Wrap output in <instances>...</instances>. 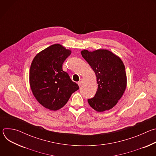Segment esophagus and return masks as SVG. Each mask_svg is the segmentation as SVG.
Listing matches in <instances>:
<instances>
[{
    "label": "esophagus",
    "instance_id": "esophagus-1",
    "mask_svg": "<svg viewBox=\"0 0 156 156\" xmlns=\"http://www.w3.org/2000/svg\"><path fill=\"white\" fill-rule=\"evenodd\" d=\"M82 83H83V80H82V79H80V81L78 82V84L79 86H81V84H82Z\"/></svg>",
    "mask_w": 156,
    "mask_h": 156
}]
</instances>
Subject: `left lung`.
Returning a JSON list of instances; mask_svg holds the SVG:
<instances>
[{
	"label": "left lung",
	"mask_w": 156,
	"mask_h": 156,
	"mask_svg": "<svg viewBox=\"0 0 156 156\" xmlns=\"http://www.w3.org/2000/svg\"><path fill=\"white\" fill-rule=\"evenodd\" d=\"M82 57L89 63L97 77L98 87L90 105L98 112H104L115 106L126 87L125 65L120 57L105 49L93 52L83 50Z\"/></svg>",
	"instance_id": "obj_1"
}]
</instances>
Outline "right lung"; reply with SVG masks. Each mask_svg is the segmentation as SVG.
Here are the masks:
<instances>
[{
	"instance_id": "obj_1",
	"label": "right lung",
	"mask_w": 156,
	"mask_h": 156,
	"mask_svg": "<svg viewBox=\"0 0 156 156\" xmlns=\"http://www.w3.org/2000/svg\"><path fill=\"white\" fill-rule=\"evenodd\" d=\"M71 54L60 44L52 45L38 53L30 70V84L33 95L44 107L57 110L68 102L79 89L62 69L64 61Z\"/></svg>"
}]
</instances>
